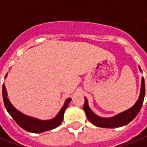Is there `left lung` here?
Here are the masks:
<instances>
[{"label": "left lung", "instance_id": "1", "mask_svg": "<svg viewBox=\"0 0 147 147\" xmlns=\"http://www.w3.org/2000/svg\"><path fill=\"white\" fill-rule=\"evenodd\" d=\"M139 70L142 71L140 67H139ZM144 97H145V80L142 77L141 82V90H140L138 99L137 100V102H135V104L130 109L127 110L120 114H118L117 115L111 117V118H102V117L96 115L95 113L90 109L88 106V99L85 97H84L85 102L84 104V109L87 115L88 119L96 127H105V128L123 127L129 123L138 115L143 103Z\"/></svg>", "mask_w": 147, "mask_h": 147}]
</instances>
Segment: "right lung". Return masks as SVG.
<instances>
[{"label": "right lung", "instance_id": "1", "mask_svg": "<svg viewBox=\"0 0 147 147\" xmlns=\"http://www.w3.org/2000/svg\"><path fill=\"white\" fill-rule=\"evenodd\" d=\"M6 76H7V74H6L5 78ZM2 95H3L4 104L9 115L21 128H23L24 130L28 132H32V133H41V132L50 131L59 127L63 119L64 111L71 100V98L67 99L63 104V107L61 108L58 115L54 119L49 120H40L38 119H35L33 117L24 115L23 113L20 112L13 107L8 98V94H7L5 84H3V87H2Z\"/></svg>", "mask_w": 147, "mask_h": 147}]
</instances>
